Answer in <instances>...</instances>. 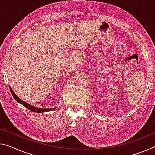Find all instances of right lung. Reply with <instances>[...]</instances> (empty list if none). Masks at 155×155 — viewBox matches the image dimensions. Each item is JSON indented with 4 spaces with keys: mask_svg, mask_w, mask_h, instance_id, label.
Wrapping results in <instances>:
<instances>
[{
    "mask_svg": "<svg viewBox=\"0 0 155 155\" xmlns=\"http://www.w3.org/2000/svg\"><path fill=\"white\" fill-rule=\"evenodd\" d=\"M9 88H10V91H11V92H12V96H13V97L14 98V99H15V100L16 101L18 102L19 104H22L23 105H24V106L26 108H28V110H31V111L34 112H39V113H40V112L51 111V110H53L54 109H55V107H54V108H48V109L39 108V107H36L33 106V105H29V104H28V103L23 101L21 100L20 98H18V97H17V96L15 94V93L14 92V91L12 90V89L10 86H9Z\"/></svg>",
    "mask_w": 155,
    "mask_h": 155,
    "instance_id": "obj_1",
    "label": "right lung"
}]
</instances>
